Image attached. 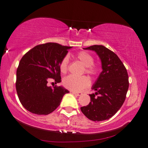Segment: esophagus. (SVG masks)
<instances>
[{
    "label": "esophagus",
    "mask_w": 148,
    "mask_h": 148,
    "mask_svg": "<svg viewBox=\"0 0 148 148\" xmlns=\"http://www.w3.org/2000/svg\"><path fill=\"white\" fill-rule=\"evenodd\" d=\"M72 93H73V94L76 95V96H80L83 94L81 92H76V91H72Z\"/></svg>",
    "instance_id": "obj_1"
}]
</instances>
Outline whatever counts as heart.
Instances as JSON below:
<instances>
[{"instance_id":"obj_1","label":"heart","mask_w":148,"mask_h":148,"mask_svg":"<svg viewBox=\"0 0 148 148\" xmlns=\"http://www.w3.org/2000/svg\"><path fill=\"white\" fill-rule=\"evenodd\" d=\"M76 57L80 62L83 63L85 68V72L88 74L94 75L98 72V69L93 65L94 59L90 54L87 52H80L77 54ZM68 57H65L60 63V70L62 73H65L68 70ZM89 78L83 76L78 77L74 75H69L63 78V85L68 89L72 91H80L89 85Z\"/></svg>"}]
</instances>
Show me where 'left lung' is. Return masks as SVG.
Segmentation results:
<instances>
[{
    "label": "left lung",
    "mask_w": 148,
    "mask_h": 148,
    "mask_svg": "<svg viewBox=\"0 0 148 148\" xmlns=\"http://www.w3.org/2000/svg\"><path fill=\"white\" fill-rule=\"evenodd\" d=\"M93 50L100 58L102 71L89 94L91 102L80 108L88 119L94 121L108 119L124 104L129 87L128 75L125 66L113 51L102 45H93L83 48Z\"/></svg>",
    "instance_id": "1"
}]
</instances>
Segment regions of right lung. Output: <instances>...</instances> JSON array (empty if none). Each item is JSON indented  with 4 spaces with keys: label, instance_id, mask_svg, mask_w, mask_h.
I'll return each instance as SVG.
<instances>
[{
    "label": "right lung",
    "instance_id": "obj_1",
    "mask_svg": "<svg viewBox=\"0 0 148 148\" xmlns=\"http://www.w3.org/2000/svg\"><path fill=\"white\" fill-rule=\"evenodd\" d=\"M71 46L57 43L38 45L20 60L16 72V91L27 111L37 115H48L60 105L69 91L62 86L48 87V82L61 83L60 63Z\"/></svg>",
    "mask_w": 148,
    "mask_h": 148
}]
</instances>
